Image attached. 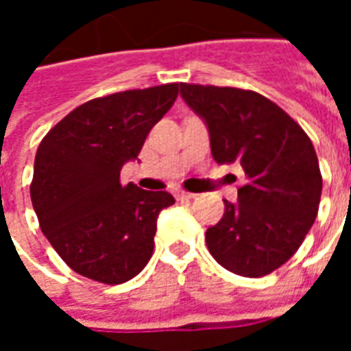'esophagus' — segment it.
Masks as SVG:
<instances>
[{"label":"esophagus","mask_w":351,"mask_h":351,"mask_svg":"<svg viewBox=\"0 0 351 351\" xmlns=\"http://www.w3.org/2000/svg\"><path fill=\"white\" fill-rule=\"evenodd\" d=\"M193 197H195V193H190V191H176V199L178 201H190Z\"/></svg>","instance_id":"esophagus-1"}]
</instances>
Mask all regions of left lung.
Returning a JSON list of instances; mask_svg holds the SVG:
<instances>
[{"label":"left lung","instance_id":"left-lung-1","mask_svg":"<svg viewBox=\"0 0 351 351\" xmlns=\"http://www.w3.org/2000/svg\"><path fill=\"white\" fill-rule=\"evenodd\" d=\"M205 120L218 163L239 161V201L206 229V246L228 271L259 278L299 250L317 216L322 173L312 141L286 110L252 90L180 84Z\"/></svg>","mask_w":351,"mask_h":351}]
</instances>
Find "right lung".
Returning a JSON list of instances; mask_svg holds the SVG:
<instances>
[{"label": "right lung", "instance_id": "add662e5", "mask_svg": "<svg viewBox=\"0 0 351 351\" xmlns=\"http://www.w3.org/2000/svg\"><path fill=\"white\" fill-rule=\"evenodd\" d=\"M180 84L125 90L71 110L45 135L29 186L41 231L58 256L90 280L123 284L154 252L158 214L175 203L167 191L122 186L123 163L135 160Z\"/></svg>", "mask_w": 351, "mask_h": 351}]
</instances>
